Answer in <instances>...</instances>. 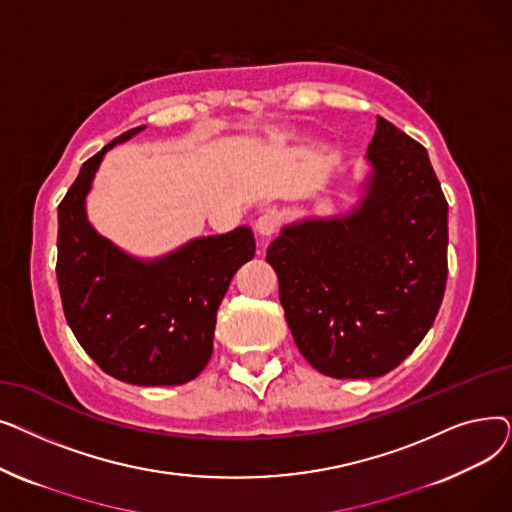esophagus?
Returning a JSON list of instances; mask_svg holds the SVG:
<instances>
[{
  "label": "esophagus",
  "mask_w": 512,
  "mask_h": 512,
  "mask_svg": "<svg viewBox=\"0 0 512 512\" xmlns=\"http://www.w3.org/2000/svg\"><path fill=\"white\" fill-rule=\"evenodd\" d=\"M278 228H280V218H278V213L272 211V209H265L257 218V222H255L257 234H261L265 238L272 236L274 232H278Z\"/></svg>",
  "instance_id": "1"
}]
</instances>
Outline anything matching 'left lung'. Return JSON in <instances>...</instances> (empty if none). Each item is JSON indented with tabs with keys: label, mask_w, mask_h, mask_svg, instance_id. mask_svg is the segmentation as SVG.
Segmentation results:
<instances>
[{
	"label": "left lung",
	"mask_w": 512,
	"mask_h": 512,
	"mask_svg": "<svg viewBox=\"0 0 512 512\" xmlns=\"http://www.w3.org/2000/svg\"><path fill=\"white\" fill-rule=\"evenodd\" d=\"M365 195L284 226L267 247L301 355L330 378H380L432 328L448 276V203L427 151L378 116Z\"/></svg>",
	"instance_id": "1"
}]
</instances>
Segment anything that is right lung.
Instances as JSON below:
<instances>
[{
  "label": "right lung",
  "instance_id": "right-lung-1",
  "mask_svg": "<svg viewBox=\"0 0 512 512\" xmlns=\"http://www.w3.org/2000/svg\"><path fill=\"white\" fill-rule=\"evenodd\" d=\"M145 126L126 130L87 159L58 205V286L70 330L112 378L134 386L195 380L213 351L215 315L240 265L253 259L249 226L201 236L139 259L87 220V195L103 155Z\"/></svg>",
  "mask_w": 512,
  "mask_h": 512
}]
</instances>
